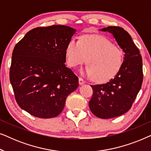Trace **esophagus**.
I'll list each match as a JSON object with an SVG mask.
<instances>
[{"mask_svg":"<svg viewBox=\"0 0 151 151\" xmlns=\"http://www.w3.org/2000/svg\"><path fill=\"white\" fill-rule=\"evenodd\" d=\"M84 83H85V81L82 79V78H79V84L80 85H82V84H84Z\"/></svg>","mask_w":151,"mask_h":151,"instance_id":"1","label":"esophagus"}]
</instances>
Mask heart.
I'll return each instance as SVG.
<instances>
[{
  "instance_id": "1",
  "label": "heart",
  "mask_w": 151,
  "mask_h": 151,
  "mask_svg": "<svg viewBox=\"0 0 151 151\" xmlns=\"http://www.w3.org/2000/svg\"><path fill=\"white\" fill-rule=\"evenodd\" d=\"M66 57L68 65L71 67H77L87 60L88 65L83 73L93 78L98 82L112 79L123 63L122 50L100 35L84 36L80 42L71 39L66 48Z\"/></svg>"
}]
</instances>
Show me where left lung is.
<instances>
[{"label":"left lung","instance_id":"1","mask_svg":"<svg viewBox=\"0 0 151 151\" xmlns=\"http://www.w3.org/2000/svg\"><path fill=\"white\" fill-rule=\"evenodd\" d=\"M113 35L124 53V61L114 78L107 83L91 85L93 93L89 101L93 114L102 119L118 117L131 108L143 81L142 58L131 36L119 27H107L100 29Z\"/></svg>","mask_w":151,"mask_h":151}]
</instances>
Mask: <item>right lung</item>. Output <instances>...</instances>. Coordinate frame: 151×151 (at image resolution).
I'll list each match as a JSON object with an SVG mask.
<instances>
[{
  "label": "right lung",
  "mask_w": 151,
  "mask_h": 151,
  "mask_svg": "<svg viewBox=\"0 0 151 151\" xmlns=\"http://www.w3.org/2000/svg\"><path fill=\"white\" fill-rule=\"evenodd\" d=\"M75 29L52 25L33 29L14 47L10 82L18 104L40 118L56 117L78 85L65 65L66 48Z\"/></svg>",
  "instance_id": "obj_1"
}]
</instances>
